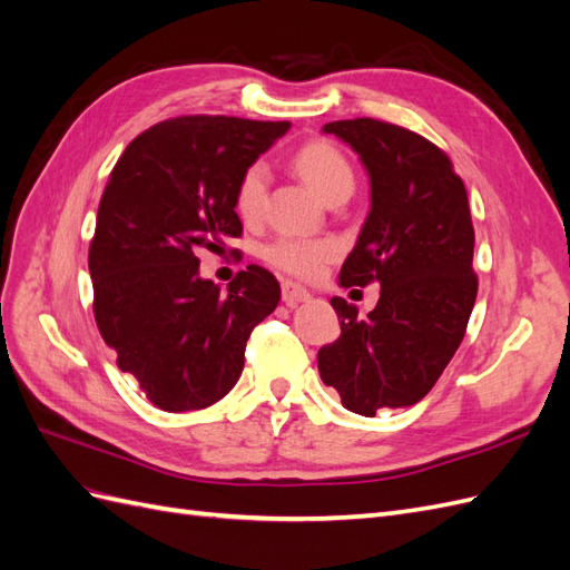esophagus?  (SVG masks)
Segmentation results:
<instances>
[{
    "label": "esophagus",
    "mask_w": 570,
    "mask_h": 570,
    "mask_svg": "<svg viewBox=\"0 0 570 570\" xmlns=\"http://www.w3.org/2000/svg\"><path fill=\"white\" fill-rule=\"evenodd\" d=\"M308 297V289L302 287L299 283H292V281H283V302L287 304H299V302H306Z\"/></svg>",
    "instance_id": "34e87169"
}]
</instances>
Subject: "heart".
Returning a JSON list of instances; mask_svg holds the SVG:
<instances>
[{"instance_id":"obj_1","label":"heart","mask_w":570,"mask_h":570,"mask_svg":"<svg viewBox=\"0 0 570 570\" xmlns=\"http://www.w3.org/2000/svg\"><path fill=\"white\" fill-rule=\"evenodd\" d=\"M297 174L312 185L323 199L350 195L354 187V168L350 159L327 140L304 142L292 157ZM268 195V170L264 164L245 168L235 185L237 216L254 223L264 216ZM342 245L331 235H278L264 245L262 256L271 266L297 278H314L327 264L340 256Z\"/></svg>"}]
</instances>
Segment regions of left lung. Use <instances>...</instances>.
<instances>
[{
	"label": "left lung",
	"mask_w": 570,
	"mask_h": 570,
	"mask_svg": "<svg viewBox=\"0 0 570 570\" xmlns=\"http://www.w3.org/2000/svg\"><path fill=\"white\" fill-rule=\"evenodd\" d=\"M364 161L371 214L340 285L381 283L366 318L333 297L342 335L318 350L325 385L361 416L421 402L465 335L475 295L473 220L463 180L423 135L377 118L323 126Z\"/></svg>",
	"instance_id": "left-lung-1"
}]
</instances>
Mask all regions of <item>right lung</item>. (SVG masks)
Masks as SVG:
<instances>
[{"label":"right lung","mask_w":570,"mask_h":570,"mask_svg":"<svg viewBox=\"0 0 570 570\" xmlns=\"http://www.w3.org/2000/svg\"><path fill=\"white\" fill-rule=\"evenodd\" d=\"M287 120L178 116L120 154L99 199L88 266L92 308L116 366L164 411L216 404L237 383L247 340L281 302L275 275L249 264L220 292L199 249L243 235L235 185Z\"/></svg>","instance_id":"right-lung-1"}]
</instances>
